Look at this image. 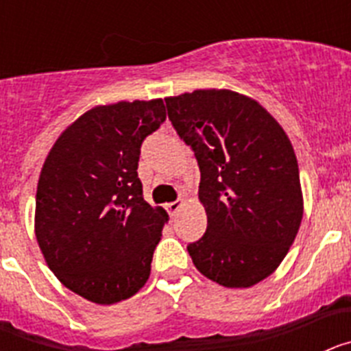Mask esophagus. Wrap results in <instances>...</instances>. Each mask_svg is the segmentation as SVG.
Returning a JSON list of instances; mask_svg holds the SVG:
<instances>
[{"label": "esophagus", "mask_w": 351, "mask_h": 351, "mask_svg": "<svg viewBox=\"0 0 351 351\" xmlns=\"http://www.w3.org/2000/svg\"><path fill=\"white\" fill-rule=\"evenodd\" d=\"M181 206H182L181 202H170V204H167V210H169L170 216H176V214H178V210L181 209Z\"/></svg>", "instance_id": "1"}]
</instances>
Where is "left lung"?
Returning a JSON list of instances; mask_svg holds the SVG:
<instances>
[{"mask_svg": "<svg viewBox=\"0 0 351 351\" xmlns=\"http://www.w3.org/2000/svg\"><path fill=\"white\" fill-rule=\"evenodd\" d=\"M165 104L200 169L207 230L188 244L195 267L226 288L253 287L283 262L302 221L287 133L258 101L228 89H197Z\"/></svg>", "mask_w": 351, "mask_h": 351, "instance_id": "8db88e82", "label": "left lung"}]
</instances>
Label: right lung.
<instances>
[{
	"mask_svg": "<svg viewBox=\"0 0 351 351\" xmlns=\"http://www.w3.org/2000/svg\"><path fill=\"white\" fill-rule=\"evenodd\" d=\"M167 119L163 100L100 105L52 145L36 188L35 234L49 269L96 304L130 299L145 285L161 228L138 179L141 145Z\"/></svg>",
	"mask_w": 351,
	"mask_h": 351,
	"instance_id": "1",
	"label": "right lung"
}]
</instances>
